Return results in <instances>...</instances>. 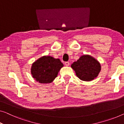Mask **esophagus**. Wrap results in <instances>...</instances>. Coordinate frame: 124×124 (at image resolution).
Returning <instances> with one entry per match:
<instances>
[{"label": "esophagus", "mask_w": 124, "mask_h": 124, "mask_svg": "<svg viewBox=\"0 0 124 124\" xmlns=\"http://www.w3.org/2000/svg\"><path fill=\"white\" fill-rule=\"evenodd\" d=\"M64 64H65L66 66H68L70 65V62H64Z\"/></svg>", "instance_id": "obj_1"}]
</instances>
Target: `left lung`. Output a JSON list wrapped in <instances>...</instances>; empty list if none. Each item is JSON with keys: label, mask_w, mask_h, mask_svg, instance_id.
Wrapping results in <instances>:
<instances>
[{"label": "left lung", "mask_w": 124, "mask_h": 124, "mask_svg": "<svg viewBox=\"0 0 124 124\" xmlns=\"http://www.w3.org/2000/svg\"><path fill=\"white\" fill-rule=\"evenodd\" d=\"M71 67L80 80L85 81L93 80L101 70L100 63L88 55L81 56L76 62L72 64Z\"/></svg>", "instance_id": "8db88e82"}]
</instances>
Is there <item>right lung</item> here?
<instances>
[{
  "label": "right lung",
  "instance_id": "obj_1",
  "mask_svg": "<svg viewBox=\"0 0 124 124\" xmlns=\"http://www.w3.org/2000/svg\"><path fill=\"white\" fill-rule=\"evenodd\" d=\"M63 64L59 59L44 56L32 64L31 73L34 78L41 84L51 83L57 77Z\"/></svg>",
  "mask_w": 124,
  "mask_h": 124
}]
</instances>
